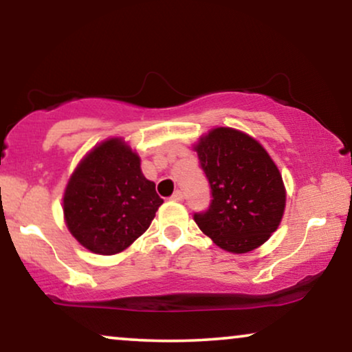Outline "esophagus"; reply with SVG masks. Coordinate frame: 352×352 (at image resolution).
Segmentation results:
<instances>
[{
  "label": "esophagus",
  "mask_w": 352,
  "mask_h": 352,
  "mask_svg": "<svg viewBox=\"0 0 352 352\" xmlns=\"http://www.w3.org/2000/svg\"><path fill=\"white\" fill-rule=\"evenodd\" d=\"M170 199H172V201H177V203H182V201H184V193H182L180 190H177L175 193L172 195Z\"/></svg>",
  "instance_id": "esophagus-1"
}]
</instances>
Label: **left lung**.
<instances>
[{"instance_id": "obj_1", "label": "left lung", "mask_w": 352, "mask_h": 352, "mask_svg": "<svg viewBox=\"0 0 352 352\" xmlns=\"http://www.w3.org/2000/svg\"><path fill=\"white\" fill-rule=\"evenodd\" d=\"M210 185L209 209L195 214L201 232L233 254L269 240L282 222L287 190L264 146L240 130L212 129L193 144Z\"/></svg>"}]
</instances>
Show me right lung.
Wrapping results in <instances>:
<instances>
[{
	"mask_svg": "<svg viewBox=\"0 0 352 352\" xmlns=\"http://www.w3.org/2000/svg\"><path fill=\"white\" fill-rule=\"evenodd\" d=\"M124 138L96 144L70 175L63 198L69 232L95 254L122 252L151 225L164 201Z\"/></svg>",
	"mask_w": 352,
	"mask_h": 352,
	"instance_id": "right-lung-1",
	"label": "right lung"
}]
</instances>
